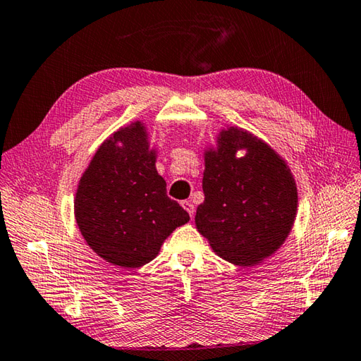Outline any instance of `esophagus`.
Instances as JSON below:
<instances>
[{"mask_svg": "<svg viewBox=\"0 0 361 361\" xmlns=\"http://www.w3.org/2000/svg\"><path fill=\"white\" fill-rule=\"evenodd\" d=\"M182 207L185 209L187 212H188V215L193 219V215H195V206H193V204L190 202V201H183V202H182Z\"/></svg>", "mask_w": 361, "mask_h": 361, "instance_id": "34e87169", "label": "esophagus"}]
</instances>
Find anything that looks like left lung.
Wrapping results in <instances>:
<instances>
[{"instance_id":"obj_1","label":"left lung","mask_w":361,"mask_h":361,"mask_svg":"<svg viewBox=\"0 0 361 361\" xmlns=\"http://www.w3.org/2000/svg\"><path fill=\"white\" fill-rule=\"evenodd\" d=\"M245 150V155L236 157ZM200 234L224 261L251 267L281 247L297 215V185L280 155L239 127L220 132L204 152Z\"/></svg>"}]
</instances>
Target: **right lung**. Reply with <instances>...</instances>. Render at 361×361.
<instances>
[{"mask_svg": "<svg viewBox=\"0 0 361 361\" xmlns=\"http://www.w3.org/2000/svg\"><path fill=\"white\" fill-rule=\"evenodd\" d=\"M155 160L146 127L132 122L102 142L75 195V220L86 243L122 269L151 262L166 237L190 220L168 198Z\"/></svg>", "mask_w": 361, "mask_h": 361, "instance_id": "right-lung-1", "label": "right lung"}]
</instances>
